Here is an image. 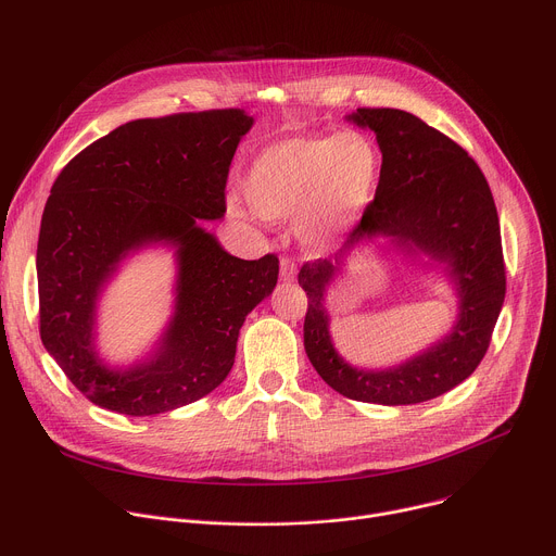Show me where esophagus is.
Here are the masks:
<instances>
[{
  "label": "esophagus",
  "instance_id": "obj_1",
  "mask_svg": "<svg viewBox=\"0 0 556 556\" xmlns=\"http://www.w3.org/2000/svg\"><path fill=\"white\" fill-rule=\"evenodd\" d=\"M279 266H281V279L283 281H294V277H296V264L288 257V255H283L281 260H279Z\"/></svg>",
  "mask_w": 556,
  "mask_h": 556
}]
</instances>
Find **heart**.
I'll return each instance as SVG.
<instances>
[{
    "label": "heart",
    "instance_id": "1",
    "mask_svg": "<svg viewBox=\"0 0 556 556\" xmlns=\"http://www.w3.org/2000/svg\"><path fill=\"white\" fill-rule=\"evenodd\" d=\"M382 174V155L358 131L292 136L266 147L251 163L242 189L264 219L299 215L309 242L343 230L369 204Z\"/></svg>",
    "mask_w": 556,
    "mask_h": 556
}]
</instances>
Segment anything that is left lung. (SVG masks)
<instances>
[{
	"instance_id": "left-lung-1",
	"label": "left lung",
	"mask_w": 556,
	"mask_h": 556,
	"mask_svg": "<svg viewBox=\"0 0 556 556\" xmlns=\"http://www.w3.org/2000/svg\"><path fill=\"white\" fill-rule=\"evenodd\" d=\"M350 121L369 127L382 151V174L343 249L332 260L305 262L303 345L312 367L345 399L416 405L466 380L484 358L506 296V264L491 187L468 151L418 116L393 108H358ZM374 233L414 243L450 264L460 292L454 332L414 362L387 372L354 370L333 352L320 301L333 270Z\"/></svg>"
}]
</instances>
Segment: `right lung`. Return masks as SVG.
Instances as JSON below:
<instances>
[{
    "mask_svg": "<svg viewBox=\"0 0 556 556\" xmlns=\"http://www.w3.org/2000/svg\"><path fill=\"white\" fill-rule=\"evenodd\" d=\"M251 125L237 108L131 121L56 176L37 244L39 334L90 403L165 414L228 376L247 314L277 286L279 260L232 257L198 219L226 213L230 161ZM161 239L179 247L177 316L151 364L112 372L91 345L96 294L127 250Z\"/></svg>",
    "mask_w": 556,
    "mask_h": 556,
    "instance_id": "add662e5",
    "label": "right lung"
}]
</instances>
